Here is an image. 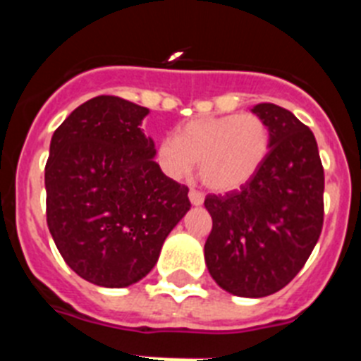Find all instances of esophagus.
<instances>
[{
	"instance_id": "34e87169",
	"label": "esophagus",
	"mask_w": 361,
	"mask_h": 361,
	"mask_svg": "<svg viewBox=\"0 0 361 361\" xmlns=\"http://www.w3.org/2000/svg\"><path fill=\"white\" fill-rule=\"evenodd\" d=\"M190 202L193 204V206H200V204L204 202V195L200 191L190 190Z\"/></svg>"
}]
</instances>
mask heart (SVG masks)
Listing matches in <instances>:
<instances>
[{
    "mask_svg": "<svg viewBox=\"0 0 361 361\" xmlns=\"http://www.w3.org/2000/svg\"><path fill=\"white\" fill-rule=\"evenodd\" d=\"M271 149V130L257 114L199 117L180 126L177 137L157 146V164L175 180L188 178L199 162V177L219 193L240 190L260 171Z\"/></svg>",
    "mask_w": 361,
    "mask_h": 361,
    "instance_id": "1",
    "label": "heart"
}]
</instances>
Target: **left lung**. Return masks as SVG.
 <instances>
[{"label":"left lung","instance_id":"1","mask_svg":"<svg viewBox=\"0 0 361 361\" xmlns=\"http://www.w3.org/2000/svg\"><path fill=\"white\" fill-rule=\"evenodd\" d=\"M251 111L269 126V155L240 190L206 197L213 228L204 258L224 291L262 298L286 288L317 245L324 226V168L317 139L291 111L273 103Z\"/></svg>","mask_w":361,"mask_h":361}]
</instances>
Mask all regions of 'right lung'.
Listing matches in <instances>:
<instances>
[{"label": "right lung", "instance_id": "add662e5", "mask_svg": "<svg viewBox=\"0 0 361 361\" xmlns=\"http://www.w3.org/2000/svg\"><path fill=\"white\" fill-rule=\"evenodd\" d=\"M148 114L126 99L99 95L75 108L50 141V235L70 269L101 288L145 279L190 212L188 188L153 161V139L141 130Z\"/></svg>", "mask_w": 361, "mask_h": 361}]
</instances>
